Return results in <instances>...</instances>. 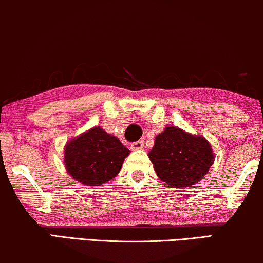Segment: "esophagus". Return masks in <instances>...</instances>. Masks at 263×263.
<instances>
[{"instance_id": "1", "label": "esophagus", "mask_w": 263, "mask_h": 263, "mask_svg": "<svg viewBox=\"0 0 263 263\" xmlns=\"http://www.w3.org/2000/svg\"><path fill=\"white\" fill-rule=\"evenodd\" d=\"M144 147V140H137V142L131 143L132 150H140Z\"/></svg>"}]
</instances>
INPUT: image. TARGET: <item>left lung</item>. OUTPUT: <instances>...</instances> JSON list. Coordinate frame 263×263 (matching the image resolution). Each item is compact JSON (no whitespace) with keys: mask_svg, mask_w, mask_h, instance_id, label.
Instances as JSON below:
<instances>
[{"mask_svg":"<svg viewBox=\"0 0 263 263\" xmlns=\"http://www.w3.org/2000/svg\"><path fill=\"white\" fill-rule=\"evenodd\" d=\"M149 158L157 176L174 188L191 187L199 182L214 161L210 143L204 137L174 126L156 137Z\"/></svg>","mask_w":263,"mask_h":263,"instance_id":"8db88e82","label":"left lung"}]
</instances>
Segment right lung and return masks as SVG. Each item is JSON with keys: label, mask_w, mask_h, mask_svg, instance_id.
<instances>
[{"label": "right lung", "mask_w": 263, "mask_h": 263, "mask_svg": "<svg viewBox=\"0 0 263 263\" xmlns=\"http://www.w3.org/2000/svg\"><path fill=\"white\" fill-rule=\"evenodd\" d=\"M130 150L117 137L94 127L66 144L64 163L73 179L88 186H100L120 172Z\"/></svg>", "instance_id": "add662e5"}]
</instances>
